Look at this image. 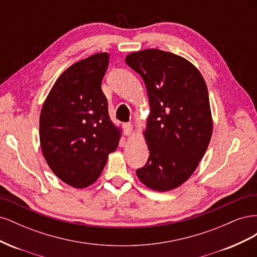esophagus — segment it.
<instances>
[{"label": "esophagus", "mask_w": 257, "mask_h": 257, "mask_svg": "<svg viewBox=\"0 0 257 257\" xmlns=\"http://www.w3.org/2000/svg\"><path fill=\"white\" fill-rule=\"evenodd\" d=\"M123 127H124V133H125V135L131 136L132 133H133V125H132L131 123H124Z\"/></svg>", "instance_id": "esophagus-1"}]
</instances>
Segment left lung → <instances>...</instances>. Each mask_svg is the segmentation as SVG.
Here are the masks:
<instances>
[{"label": "left lung", "mask_w": 257, "mask_h": 257, "mask_svg": "<svg viewBox=\"0 0 257 257\" xmlns=\"http://www.w3.org/2000/svg\"><path fill=\"white\" fill-rule=\"evenodd\" d=\"M125 61L142 76L150 103L145 132L150 155L137 177L154 191L176 189L196 169L212 135L206 82L195 66L172 52L146 49Z\"/></svg>", "instance_id": "left-lung-1"}]
</instances>
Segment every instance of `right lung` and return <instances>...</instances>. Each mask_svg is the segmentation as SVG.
Returning <instances> with one entry per match:
<instances>
[{"label":"right lung","mask_w":257,"mask_h":257,"mask_svg":"<svg viewBox=\"0 0 257 257\" xmlns=\"http://www.w3.org/2000/svg\"><path fill=\"white\" fill-rule=\"evenodd\" d=\"M107 52L69 66L53 84L42 108L40 141L46 162L62 181L85 188L97 180L120 131L108 114L102 80Z\"/></svg>","instance_id":"add662e5"}]
</instances>
